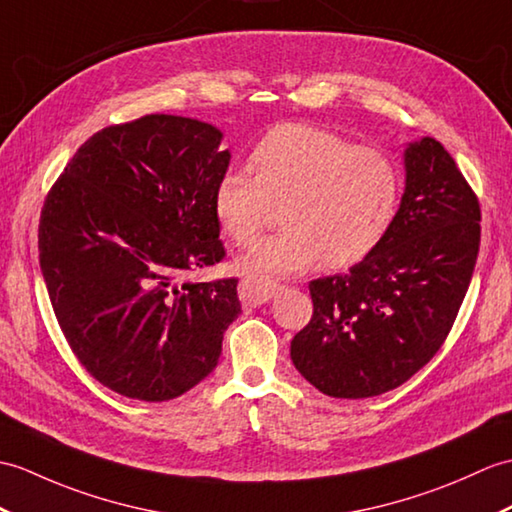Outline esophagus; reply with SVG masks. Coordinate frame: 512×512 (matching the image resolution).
<instances>
[{
  "mask_svg": "<svg viewBox=\"0 0 512 512\" xmlns=\"http://www.w3.org/2000/svg\"><path fill=\"white\" fill-rule=\"evenodd\" d=\"M240 301L244 307H259L268 303L272 296L277 292V285L272 281H264V279H251L246 277L240 281Z\"/></svg>",
  "mask_w": 512,
  "mask_h": 512,
  "instance_id": "34e87169",
  "label": "esophagus"
}]
</instances>
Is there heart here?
Returning <instances> with one entry per match:
<instances>
[{
  "label": "heart",
  "instance_id": "b5f03b06",
  "mask_svg": "<svg viewBox=\"0 0 512 512\" xmlns=\"http://www.w3.org/2000/svg\"><path fill=\"white\" fill-rule=\"evenodd\" d=\"M244 172H222L213 211L237 246L251 244L281 205L285 227L240 259L257 279L290 275L323 259L353 266L384 240L399 202V174L382 150L353 146L307 124H279L251 148Z\"/></svg>",
  "mask_w": 512,
  "mask_h": 512
}]
</instances>
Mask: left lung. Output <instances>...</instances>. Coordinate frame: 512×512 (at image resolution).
Here are the masks:
<instances>
[{"instance_id":"obj_1","label":"left lung","mask_w":512,"mask_h":512,"mask_svg":"<svg viewBox=\"0 0 512 512\" xmlns=\"http://www.w3.org/2000/svg\"><path fill=\"white\" fill-rule=\"evenodd\" d=\"M480 200L441 141L406 148V194L384 240L347 275L310 281L292 338L299 373L338 399L377 397L443 347L480 251Z\"/></svg>"}]
</instances>
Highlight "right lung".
Listing matches in <instances>:
<instances>
[{
	"label": "right lung",
	"mask_w": 512,
	"mask_h": 512,
	"mask_svg": "<svg viewBox=\"0 0 512 512\" xmlns=\"http://www.w3.org/2000/svg\"><path fill=\"white\" fill-rule=\"evenodd\" d=\"M211 124L144 115L98 130L45 196L39 261L71 351L106 388L168 401L218 364L237 279L183 283L224 259L213 189L231 154Z\"/></svg>",
	"instance_id": "right-lung-1"
}]
</instances>
